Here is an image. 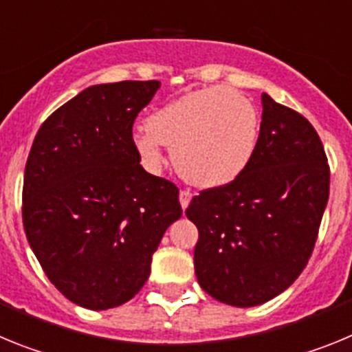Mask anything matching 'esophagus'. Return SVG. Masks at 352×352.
<instances>
[{"instance_id": "34e87169", "label": "esophagus", "mask_w": 352, "mask_h": 352, "mask_svg": "<svg viewBox=\"0 0 352 352\" xmlns=\"http://www.w3.org/2000/svg\"><path fill=\"white\" fill-rule=\"evenodd\" d=\"M190 199H192L190 190H182V192H179V204H182L183 210H186V206L190 204Z\"/></svg>"}]
</instances>
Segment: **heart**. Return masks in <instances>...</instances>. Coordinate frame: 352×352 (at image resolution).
<instances>
[{"instance_id":"1","label":"heart","mask_w":352,"mask_h":352,"mask_svg":"<svg viewBox=\"0 0 352 352\" xmlns=\"http://www.w3.org/2000/svg\"><path fill=\"white\" fill-rule=\"evenodd\" d=\"M259 139V113L247 96L226 86L195 89L162 105L135 133L133 148L149 173L166 162L162 146L185 182L219 188L243 174Z\"/></svg>"}]
</instances>
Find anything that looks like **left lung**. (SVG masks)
Wrapping results in <instances>:
<instances>
[{
	"label": "left lung",
	"mask_w": 352,
	"mask_h": 352,
	"mask_svg": "<svg viewBox=\"0 0 352 352\" xmlns=\"http://www.w3.org/2000/svg\"><path fill=\"white\" fill-rule=\"evenodd\" d=\"M254 158L229 185L195 195L199 285L247 309L284 292L309 263L329 195V167L309 120L263 93Z\"/></svg>",
	"instance_id": "8db88e82"
}]
</instances>
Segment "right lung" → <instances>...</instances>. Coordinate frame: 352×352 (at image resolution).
<instances>
[{
	"instance_id": "add662e5",
	"label": "right lung",
	"mask_w": 352,
	"mask_h": 352,
	"mask_svg": "<svg viewBox=\"0 0 352 352\" xmlns=\"http://www.w3.org/2000/svg\"><path fill=\"white\" fill-rule=\"evenodd\" d=\"M158 80L89 86L43 121L24 169L23 223L49 280L72 303L107 310L148 280L178 186L146 173L132 126Z\"/></svg>"
}]
</instances>
